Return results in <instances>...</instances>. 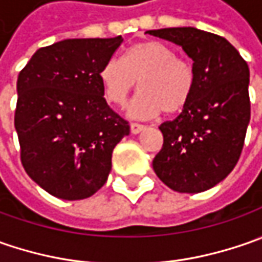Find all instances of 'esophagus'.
Wrapping results in <instances>:
<instances>
[{
	"label": "esophagus",
	"instance_id": "esophagus-1",
	"mask_svg": "<svg viewBox=\"0 0 262 262\" xmlns=\"http://www.w3.org/2000/svg\"><path fill=\"white\" fill-rule=\"evenodd\" d=\"M144 128H146V126L141 125V124L133 122V124H131V133H133V134H138V133H141V131L144 129Z\"/></svg>",
	"mask_w": 262,
	"mask_h": 262
}]
</instances>
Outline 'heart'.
<instances>
[{
	"label": "heart",
	"instance_id": "b5f03b06",
	"mask_svg": "<svg viewBox=\"0 0 262 262\" xmlns=\"http://www.w3.org/2000/svg\"><path fill=\"white\" fill-rule=\"evenodd\" d=\"M99 78L106 99L115 106L125 105L140 81L141 93L131 105L136 118H151L162 111L167 115L181 112L195 87L192 66L157 40L138 42L126 49L122 59H107Z\"/></svg>",
	"mask_w": 262,
	"mask_h": 262
}]
</instances>
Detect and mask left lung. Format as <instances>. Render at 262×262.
<instances>
[{"label":"left lung","mask_w":262,"mask_h":262,"mask_svg":"<svg viewBox=\"0 0 262 262\" xmlns=\"http://www.w3.org/2000/svg\"><path fill=\"white\" fill-rule=\"evenodd\" d=\"M179 45L194 62L191 100L159 126L163 146L153 160L159 179L178 192H203L237 163L251 118L249 68L225 37L195 27L148 30Z\"/></svg>","instance_id":"left-lung-1"}]
</instances>
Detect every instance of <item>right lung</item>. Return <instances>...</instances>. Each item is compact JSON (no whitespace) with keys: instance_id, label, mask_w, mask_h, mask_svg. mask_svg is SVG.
<instances>
[{"instance_id":"1","label":"right lung","mask_w":262,"mask_h":262,"mask_svg":"<svg viewBox=\"0 0 262 262\" xmlns=\"http://www.w3.org/2000/svg\"><path fill=\"white\" fill-rule=\"evenodd\" d=\"M66 39L40 48L17 78L14 126L26 173L51 195L84 200L107 181L129 124L106 103L100 68L122 43Z\"/></svg>"}]
</instances>
